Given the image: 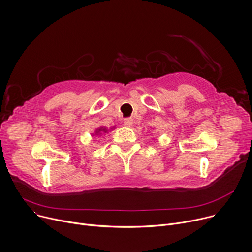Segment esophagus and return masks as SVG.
<instances>
[{"label":"esophagus","mask_w":252,"mask_h":252,"mask_svg":"<svg viewBox=\"0 0 252 252\" xmlns=\"http://www.w3.org/2000/svg\"><path fill=\"white\" fill-rule=\"evenodd\" d=\"M124 125H125L126 127H131V126L133 125V119H132V118H126V119L124 120Z\"/></svg>","instance_id":"1"}]
</instances>
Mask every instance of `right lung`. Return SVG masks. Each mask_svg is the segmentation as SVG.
<instances>
[{
	"instance_id": "right-lung-1",
	"label": "right lung",
	"mask_w": 252,
	"mask_h": 252,
	"mask_svg": "<svg viewBox=\"0 0 252 252\" xmlns=\"http://www.w3.org/2000/svg\"><path fill=\"white\" fill-rule=\"evenodd\" d=\"M113 128H114V127H113ZM113 128H111V129H113ZM107 132H108V130H107L105 127H100V128L96 129L95 133H93V135H92V136H100L101 134H103V133H107Z\"/></svg>"
}]
</instances>
